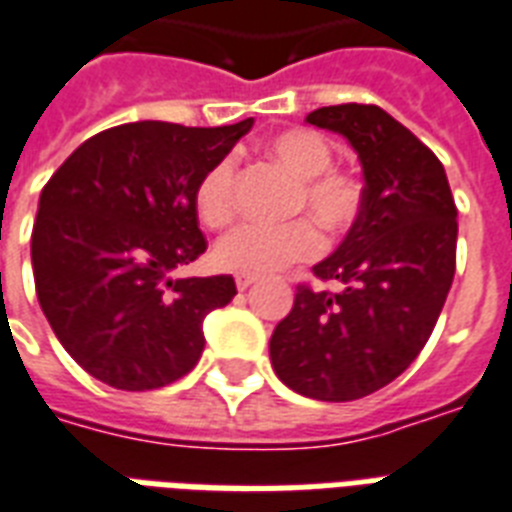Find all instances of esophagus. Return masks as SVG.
Here are the masks:
<instances>
[{
	"label": "esophagus",
	"mask_w": 512,
	"mask_h": 512,
	"mask_svg": "<svg viewBox=\"0 0 512 512\" xmlns=\"http://www.w3.org/2000/svg\"><path fill=\"white\" fill-rule=\"evenodd\" d=\"M255 281H257V276H252V273H236V287H239L241 292L252 287Z\"/></svg>",
	"instance_id": "esophagus-1"
}]
</instances>
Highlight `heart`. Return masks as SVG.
<instances>
[{
	"instance_id": "heart-1",
	"label": "heart",
	"mask_w": 512,
	"mask_h": 512,
	"mask_svg": "<svg viewBox=\"0 0 512 512\" xmlns=\"http://www.w3.org/2000/svg\"><path fill=\"white\" fill-rule=\"evenodd\" d=\"M268 151L297 177L292 212L313 216L324 231L335 236L356 223L364 204L361 180L353 172L332 167L335 154L321 132L292 127L273 135ZM193 201H196V212L209 228H223L231 223L236 215L233 159L225 156L201 175ZM312 221L310 217H297L284 225H241L223 236L215 247L217 265L225 271L257 276V273H273L287 265L311 260L324 247L319 226Z\"/></svg>"
}]
</instances>
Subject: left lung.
I'll use <instances>...</instances> for the list:
<instances>
[{
  "label": "left lung",
  "instance_id": "1",
  "mask_svg": "<svg viewBox=\"0 0 512 512\" xmlns=\"http://www.w3.org/2000/svg\"><path fill=\"white\" fill-rule=\"evenodd\" d=\"M305 122L348 140L364 170V204L340 247L300 284L271 335V364L300 396L356 401L393 382L425 348L457 265V207L422 140L380 106L316 108Z\"/></svg>",
  "mask_w": 512,
  "mask_h": 512
}]
</instances>
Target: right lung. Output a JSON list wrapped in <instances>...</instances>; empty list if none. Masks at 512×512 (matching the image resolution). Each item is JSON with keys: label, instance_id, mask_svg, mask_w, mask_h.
I'll list each match as a JSON object with an SVG mask.
<instances>
[{"label": "right lung", "instance_id": "1", "mask_svg": "<svg viewBox=\"0 0 512 512\" xmlns=\"http://www.w3.org/2000/svg\"><path fill=\"white\" fill-rule=\"evenodd\" d=\"M252 119L228 127L132 122L84 140L39 196L36 297L68 356L119 390L180 380L204 350V316L233 276L172 279L207 249L196 185Z\"/></svg>", "mask_w": 512, "mask_h": 512}]
</instances>
